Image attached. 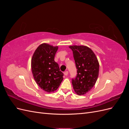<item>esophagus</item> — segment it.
<instances>
[{
	"mask_svg": "<svg viewBox=\"0 0 129 129\" xmlns=\"http://www.w3.org/2000/svg\"><path fill=\"white\" fill-rule=\"evenodd\" d=\"M64 75H66V76H67V75H68V71H66V72H64Z\"/></svg>",
	"mask_w": 129,
	"mask_h": 129,
	"instance_id": "34e87169",
	"label": "esophagus"
}]
</instances>
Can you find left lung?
Wrapping results in <instances>:
<instances>
[{
    "label": "left lung",
    "instance_id": "8db88e82",
    "mask_svg": "<svg viewBox=\"0 0 129 129\" xmlns=\"http://www.w3.org/2000/svg\"><path fill=\"white\" fill-rule=\"evenodd\" d=\"M77 69V75L72 79L75 92L83 95L94 86L99 73V63L92 50L85 46H70Z\"/></svg>",
    "mask_w": 129,
    "mask_h": 129
}]
</instances>
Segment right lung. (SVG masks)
<instances>
[{"mask_svg": "<svg viewBox=\"0 0 129 129\" xmlns=\"http://www.w3.org/2000/svg\"><path fill=\"white\" fill-rule=\"evenodd\" d=\"M58 47L47 44L40 45L34 52L31 60L34 79L44 90L53 92L60 86L63 74L54 61Z\"/></svg>", "mask_w": 129, "mask_h": 129, "instance_id": "add662e5", "label": "right lung"}]
</instances>
